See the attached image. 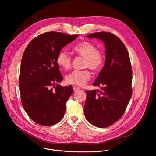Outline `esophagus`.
<instances>
[{"label": "esophagus", "mask_w": 156, "mask_h": 156, "mask_svg": "<svg viewBox=\"0 0 156 156\" xmlns=\"http://www.w3.org/2000/svg\"><path fill=\"white\" fill-rule=\"evenodd\" d=\"M73 91H74V92H77V91L79 90L80 89H81L79 87H76V86H73Z\"/></svg>", "instance_id": "esophagus-1"}]
</instances>
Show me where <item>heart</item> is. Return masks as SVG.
I'll return each instance as SVG.
<instances>
[{
	"instance_id": "b5f03b06",
	"label": "heart",
	"mask_w": 156,
	"mask_h": 156,
	"mask_svg": "<svg viewBox=\"0 0 156 156\" xmlns=\"http://www.w3.org/2000/svg\"><path fill=\"white\" fill-rule=\"evenodd\" d=\"M73 51L77 55L84 58L83 68H89L94 72H98L104 65V54L92 42L87 41L79 42L73 47ZM56 62L62 69H68L72 66V58L67 52L61 51L56 57ZM90 77L91 73L88 69L75 70L66 76L65 81L69 84L81 86L88 81Z\"/></svg>"
}]
</instances>
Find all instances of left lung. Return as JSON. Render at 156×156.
Returning a JSON list of instances; mask_svg holds the SVG:
<instances>
[{
	"mask_svg": "<svg viewBox=\"0 0 156 156\" xmlns=\"http://www.w3.org/2000/svg\"><path fill=\"white\" fill-rule=\"evenodd\" d=\"M105 44V63L93 83L100 90L86 91L84 112L94 126L107 127L123 116L132 96V68L128 51L119 37L111 32H94L87 36Z\"/></svg>",
	"mask_w": 156,
	"mask_h": 156,
	"instance_id": "1",
	"label": "left lung"
}]
</instances>
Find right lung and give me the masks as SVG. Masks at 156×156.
<instances>
[{
    "label": "right lung",
    "instance_id": "obj_1",
    "mask_svg": "<svg viewBox=\"0 0 156 156\" xmlns=\"http://www.w3.org/2000/svg\"><path fill=\"white\" fill-rule=\"evenodd\" d=\"M78 36L45 32L30 41L24 51L19 79L21 100L27 115L37 124L49 126L64 117L73 90L72 86L58 84L63 77L56 57Z\"/></svg>",
    "mask_w": 156,
    "mask_h": 156
}]
</instances>
